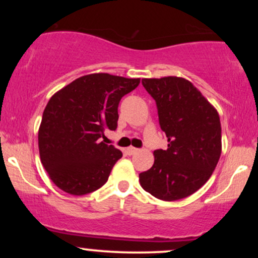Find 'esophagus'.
<instances>
[{
    "instance_id": "obj_1",
    "label": "esophagus",
    "mask_w": 258,
    "mask_h": 258,
    "mask_svg": "<svg viewBox=\"0 0 258 258\" xmlns=\"http://www.w3.org/2000/svg\"><path fill=\"white\" fill-rule=\"evenodd\" d=\"M137 152H138V149H137V148H135V147L126 148V153L128 154V155H133V154H136Z\"/></svg>"
}]
</instances>
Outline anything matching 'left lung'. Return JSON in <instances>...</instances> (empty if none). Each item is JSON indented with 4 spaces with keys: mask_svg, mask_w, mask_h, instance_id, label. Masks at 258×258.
<instances>
[{
    "mask_svg": "<svg viewBox=\"0 0 258 258\" xmlns=\"http://www.w3.org/2000/svg\"><path fill=\"white\" fill-rule=\"evenodd\" d=\"M142 84L155 99L168 144L154 152V165L139 173V183L158 199H183L205 184L220 160V115L188 80L166 76Z\"/></svg>",
    "mask_w": 258,
    "mask_h": 258,
    "instance_id": "left-lung-1",
    "label": "left lung"
}]
</instances>
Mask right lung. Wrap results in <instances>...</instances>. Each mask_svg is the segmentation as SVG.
<instances>
[{
	"instance_id": "obj_1",
	"label": "right lung",
	"mask_w": 258,
	"mask_h": 258,
	"mask_svg": "<svg viewBox=\"0 0 258 258\" xmlns=\"http://www.w3.org/2000/svg\"><path fill=\"white\" fill-rule=\"evenodd\" d=\"M139 82L105 73L90 74L51 97L38 128V150L59 189L85 195L105 184L122 153L100 138L105 130H116L120 100Z\"/></svg>"
}]
</instances>
